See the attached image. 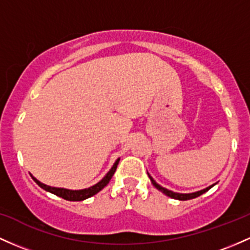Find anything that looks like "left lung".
I'll use <instances>...</instances> for the list:
<instances>
[{
	"mask_svg": "<svg viewBox=\"0 0 250 250\" xmlns=\"http://www.w3.org/2000/svg\"><path fill=\"white\" fill-rule=\"evenodd\" d=\"M148 177L150 178V182H152L153 185H154L155 188H158L159 191H161V192H163V193H165L166 196L171 197V198H174V199H179V201H188V199H193V198H196V197H199V196H201V194L204 193V192L209 191L210 188H212L213 185H215V184H213V185H211V186H209V188H204V190H202V191H197V192H193V193H177V192H173V191H169V190H167V188H163V186H160V185H159V184H156L155 180L153 179V178L150 177L149 174H148Z\"/></svg>",
	"mask_w": 250,
	"mask_h": 250,
	"instance_id": "1",
	"label": "left lung"
}]
</instances>
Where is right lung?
Listing matches in <instances>:
<instances>
[{
  "instance_id": "obj_1",
  "label": "right lung",
  "mask_w": 250,
  "mask_h": 250,
  "mask_svg": "<svg viewBox=\"0 0 250 250\" xmlns=\"http://www.w3.org/2000/svg\"><path fill=\"white\" fill-rule=\"evenodd\" d=\"M119 161H120V159H117L116 163H115L114 166L111 167L110 171L106 173L105 177H104L100 183H97L96 185L91 186V188H84V190L73 191V190H66V188H51V186H47V185H45V184L40 183L39 180L35 179L34 177H32V178H33V180H34V182L37 183L41 188H43L45 191L51 192V193L56 194V196H58V197H62V198L66 199V201L79 202V201H84V199L89 198V197H92L94 194L97 193V192H100L101 190H102V188H104L106 185H108L109 182H110L112 174H114L115 171H116L117 165H119Z\"/></svg>"
}]
</instances>
